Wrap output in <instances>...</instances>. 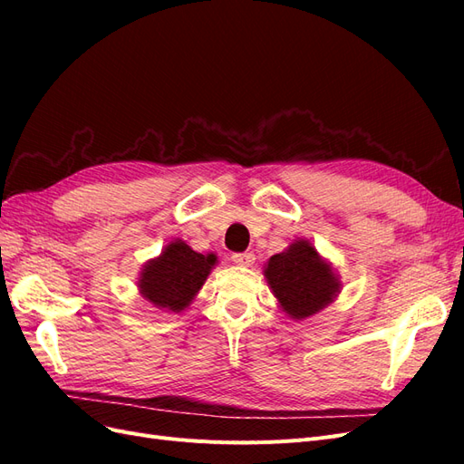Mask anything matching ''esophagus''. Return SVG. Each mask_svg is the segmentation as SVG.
I'll return each mask as SVG.
<instances>
[{
	"label": "esophagus",
	"mask_w": 464,
	"mask_h": 464,
	"mask_svg": "<svg viewBox=\"0 0 464 464\" xmlns=\"http://www.w3.org/2000/svg\"><path fill=\"white\" fill-rule=\"evenodd\" d=\"M232 261L240 266H251L256 263V256L251 251H244V254H232Z\"/></svg>",
	"instance_id": "1"
}]
</instances>
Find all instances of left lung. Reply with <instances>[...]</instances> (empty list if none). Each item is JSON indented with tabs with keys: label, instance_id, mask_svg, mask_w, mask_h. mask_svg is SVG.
Returning a JSON list of instances; mask_svg holds the SVG:
<instances>
[{
	"label": "left lung",
	"instance_id": "1",
	"mask_svg": "<svg viewBox=\"0 0 464 464\" xmlns=\"http://www.w3.org/2000/svg\"><path fill=\"white\" fill-rule=\"evenodd\" d=\"M265 276L283 312L292 319L321 312L341 288L331 265L319 257L307 240L294 242L283 254L273 256L265 266Z\"/></svg>",
	"mask_w": 464,
	"mask_h": 464
}]
</instances>
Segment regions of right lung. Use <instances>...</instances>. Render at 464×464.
<instances>
[{
	"label": "right lung",
	"instance_id": "obj_1",
	"mask_svg": "<svg viewBox=\"0 0 464 464\" xmlns=\"http://www.w3.org/2000/svg\"><path fill=\"white\" fill-rule=\"evenodd\" d=\"M215 263V254L203 256L186 242H170L157 259L145 265L139 290L159 310L181 312L201 290Z\"/></svg>",
	"mask_w": 464,
	"mask_h": 464
}]
</instances>
